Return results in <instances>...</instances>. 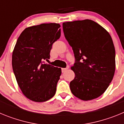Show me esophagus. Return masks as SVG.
<instances>
[{"instance_id": "1", "label": "esophagus", "mask_w": 124, "mask_h": 124, "mask_svg": "<svg viewBox=\"0 0 124 124\" xmlns=\"http://www.w3.org/2000/svg\"><path fill=\"white\" fill-rule=\"evenodd\" d=\"M69 68H70V66H67V67L65 68H62V69H61V71H62V72H63V73H64V72H65L66 71V70H68Z\"/></svg>"}]
</instances>
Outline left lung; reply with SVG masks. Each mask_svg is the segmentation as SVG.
I'll return each mask as SVG.
<instances>
[{
	"mask_svg": "<svg viewBox=\"0 0 124 124\" xmlns=\"http://www.w3.org/2000/svg\"><path fill=\"white\" fill-rule=\"evenodd\" d=\"M66 39L72 47L75 77L70 82L73 94L83 101L96 99L109 87L116 69V51L110 34L91 20L63 23Z\"/></svg>",
	"mask_w": 124,
	"mask_h": 124,
	"instance_id": "8db88e82",
	"label": "left lung"
}]
</instances>
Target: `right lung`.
Instances as JSON below:
<instances>
[{
	"label": "right lung",
	"mask_w": 124,
	"mask_h": 124,
	"mask_svg": "<svg viewBox=\"0 0 124 124\" xmlns=\"http://www.w3.org/2000/svg\"><path fill=\"white\" fill-rule=\"evenodd\" d=\"M60 25L42 23L25 28L12 53V68L18 86L27 98L45 102L54 96L61 69L48 61L54 41L61 36Z\"/></svg>",
	"instance_id": "add662e5"
}]
</instances>
